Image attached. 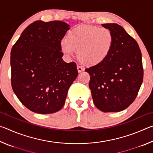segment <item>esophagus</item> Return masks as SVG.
<instances>
[{"label":"esophagus","instance_id":"34e87169","mask_svg":"<svg viewBox=\"0 0 153 153\" xmlns=\"http://www.w3.org/2000/svg\"><path fill=\"white\" fill-rule=\"evenodd\" d=\"M77 71H78L79 73H80V72H82L83 71H84V67H82V66H79V65L77 66Z\"/></svg>","mask_w":153,"mask_h":153}]
</instances>
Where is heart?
Masks as SVG:
<instances>
[{"instance_id": "obj_1", "label": "heart", "mask_w": 153, "mask_h": 153, "mask_svg": "<svg viewBox=\"0 0 153 153\" xmlns=\"http://www.w3.org/2000/svg\"><path fill=\"white\" fill-rule=\"evenodd\" d=\"M114 36L107 27L82 25L71 29L60 46L67 57L77 55L88 65H97L107 59L112 50Z\"/></svg>"}]
</instances>
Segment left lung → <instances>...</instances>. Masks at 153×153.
Masks as SVG:
<instances>
[{
  "label": "left lung",
  "mask_w": 153,
  "mask_h": 153,
  "mask_svg": "<svg viewBox=\"0 0 153 153\" xmlns=\"http://www.w3.org/2000/svg\"><path fill=\"white\" fill-rule=\"evenodd\" d=\"M114 36L108 57L85 69L96 107L103 112H119L135 100L143 80L142 54L136 41L117 24H104Z\"/></svg>",
  "instance_id": "8db88e82"
}]
</instances>
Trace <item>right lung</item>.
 Here are the masks:
<instances>
[{"mask_svg": "<svg viewBox=\"0 0 153 153\" xmlns=\"http://www.w3.org/2000/svg\"><path fill=\"white\" fill-rule=\"evenodd\" d=\"M69 29L61 21H36L11 49L13 90L33 112L50 114L60 110L78 75L75 62L67 63L62 59L60 42Z\"/></svg>", "mask_w": 153, "mask_h": 153, "instance_id": "right-lung-1", "label": "right lung"}]
</instances>
